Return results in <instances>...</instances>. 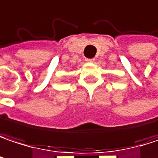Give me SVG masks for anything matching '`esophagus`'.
Masks as SVG:
<instances>
[{
  "instance_id": "34e87169",
  "label": "esophagus",
  "mask_w": 158,
  "mask_h": 158,
  "mask_svg": "<svg viewBox=\"0 0 158 158\" xmlns=\"http://www.w3.org/2000/svg\"><path fill=\"white\" fill-rule=\"evenodd\" d=\"M86 60H87L88 62H90V63H93L94 61H95V59H94V58H91V59H86Z\"/></svg>"
}]
</instances>
